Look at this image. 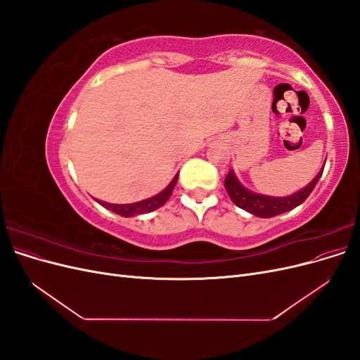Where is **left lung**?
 Masks as SVG:
<instances>
[{
	"label": "left lung",
	"instance_id": "obj_1",
	"mask_svg": "<svg viewBox=\"0 0 360 360\" xmlns=\"http://www.w3.org/2000/svg\"><path fill=\"white\" fill-rule=\"evenodd\" d=\"M323 169L324 167L320 169V172L315 176V179L308 184V186H304L303 189L288 195V197H270V195H263V193L249 191L240 181H238L233 169H230V172L226 174L224 184L228 195H230L231 201L237 207H240V209L258 217H274L281 213L296 209L297 205H300L304 200H307L311 195V192L314 191L315 184L319 183Z\"/></svg>",
	"mask_w": 360,
	"mask_h": 360
}]
</instances>
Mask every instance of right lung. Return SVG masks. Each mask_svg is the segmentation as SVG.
<instances>
[{"instance_id":"obj_1","label":"right lung","mask_w":360,"mask_h":360,"mask_svg":"<svg viewBox=\"0 0 360 360\" xmlns=\"http://www.w3.org/2000/svg\"><path fill=\"white\" fill-rule=\"evenodd\" d=\"M177 180H179V174H176V176H174L171 183L162 192L155 195V197L143 200V201H138V202H132V204H111V202L101 201V200H97V202H99L101 205H103L105 209L111 210V212H114V213H117L120 216H124V217H132V216H138V214L150 213V212L158 210L159 207H162L163 204H165L169 200L174 188H176Z\"/></svg>"}]
</instances>
